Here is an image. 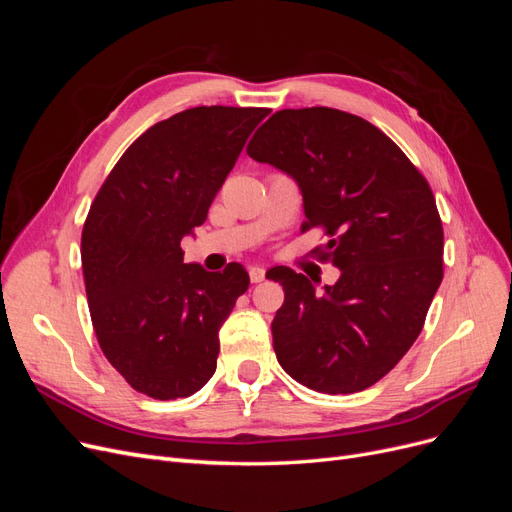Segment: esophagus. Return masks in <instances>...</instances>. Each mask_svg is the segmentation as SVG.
I'll return each mask as SVG.
<instances>
[{"label":"esophagus","mask_w":512,"mask_h":512,"mask_svg":"<svg viewBox=\"0 0 512 512\" xmlns=\"http://www.w3.org/2000/svg\"><path fill=\"white\" fill-rule=\"evenodd\" d=\"M250 280H252V284H260L262 280H265V269L258 265L250 267Z\"/></svg>","instance_id":"obj_1"}]
</instances>
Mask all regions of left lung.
Listing matches in <instances>:
<instances>
[{
    "mask_svg": "<svg viewBox=\"0 0 512 512\" xmlns=\"http://www.w3.org/2000/svg\"><path fill=\"white\" fill-rule=\"evenodd\" d=\"M247 156L299 183L301 230H324L318 258L339 269L322 292L303 273L271 269L286 294L271 322L277 361L312 391H365L416 342L442 282L444 232L427 179L376 126L327 106L277 111Z\"/></svg>",
    "mask_w": 512,
    "mask_h": 512,
    "instance_id": "obj_1",
    "label": "left lung"
}]
</instances>
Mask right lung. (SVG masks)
I'll use <instances>...</instances> for the list:
<instances>
[{"label":"right lung","mask_w":512,"mask_h":512,"mask_svg":"<svg viewBox=\"0 0 512 512\" xmlns=\"http://www.w3.org/2000/svg\"><path fill=\"white\" fill-rule=\"evenodd\" d=\"M269 108L196 106L168 117L126 149L91 203L81 260L98 344L134 391L190 397L213 376L218 331L250 286L185 265L181 239L207 220L247 136Z\"/></svg>","instance_id":"add662e5"}]
</instances>
